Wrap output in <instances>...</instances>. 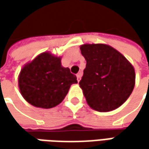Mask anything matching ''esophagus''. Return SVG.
Returning <instances> with one entry per match:
<instances>
[{"mask_svg": "<svg viewBox=\"0 0 149 149\" xmlns=\"http://www.w3.org/2000/svg\"><path fill=\"white\" fill-rule=\"evenodd\" d=\"M76 76H77L78 82H79V81H80V79H81V76H82V72H79V73H78Z\"/></svg>", "mask_w": 149, "mask_h": 149, "instance_id": "34e87169", "label": "esophagus"}]
</instances>
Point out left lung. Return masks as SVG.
<instances>
[{
	"label": "left lung",
	"instance_id": "1",
	"mask_svg": "<svg viewBox=\"0 0 149 149\" xmlns=\"http://www.w3.org/2000/svg\"><path fill=\"white\" fill-rule=\"evenodd\" d=\"M80 50L86 67L79 86L87 104L99 112L116 109L134 90V66L117 49L105 44H84Z\"/></svg>",
	"mask_w": 149,
	"mask_h": 149
}]
</instances>
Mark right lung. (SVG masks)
<instances>
[{
	"instance_id": "right-lung-1",
	"label": "right lung",
	"mask_w": 149,
	"mask_h": 149,
	"mask_svg": "<svg viewBox=\"0 0 149 149\" xmlns=\"http://www.w3.org/2000/svg\"><path fill=\"white\" fill-rule=\"evenodd\" d=\"M77 78L61 65V57L43 52L23 66L18 86L23 98L31 105L54 108L63 101Z\"/></svg>"
}]
</instances>
